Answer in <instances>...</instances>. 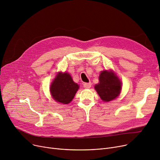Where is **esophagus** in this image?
Here are the masks:
<instances>
[{
  "mask_svg": "<svg viewBox=\"0 0 160 160\" xmlns=\"http://www.w3.org/2000/svg\"><path fill=\"white\" fill-rule=\"evenodd\" d=\"M91 85H92V83L91 82H85L83 84V87L85 88H90L91 87Z\"/></svg>",
  "mask_w": 160,
  "mask_h": 160,
  "instance_id": "34e87169",
  "label": "esophagus"
}]
</instances>
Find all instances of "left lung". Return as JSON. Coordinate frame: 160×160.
<instances>
[{
    "instance_id": "1",
    "label": "left lung",
    "mask_w": 160,
    "mask_h": 160,
    "mask_svg": "<svg viewBox=\"0 0 160 160\" xmlns=\"http://www.w3.org/2000/svg\"><path fill=\"white\" fill-rule=\"evenodd\" d=\"M100 82L95 89L104 102H110L116 98L121 91V82L112 72L104 70L99 78Z\"/></svg>"
}]
</instances>
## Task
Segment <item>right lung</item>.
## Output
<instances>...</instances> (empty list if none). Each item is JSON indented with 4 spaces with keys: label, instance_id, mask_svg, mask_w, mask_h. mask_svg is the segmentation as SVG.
<instances>
[{
    "label": "right lung",
    "instance_id": "add662e5",
    "mask_svg": "<svg viewBox=\"0 0 160 160\" xmlns=\"http://www.w3.org/2000/svg\"><path fill=\"white\" fill-rule=\"evenodd\" d=\"M79 87L69 73H59L51 84L50 91L55 101L68 104L73 100Z\"/></svg>",
    "mask_w": 160,
    "mask_h": 160
}]
</instances>
